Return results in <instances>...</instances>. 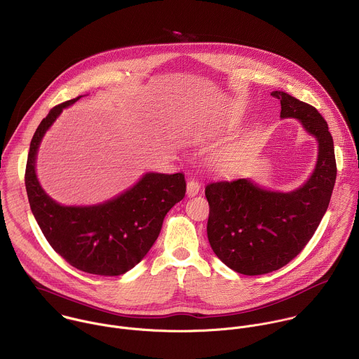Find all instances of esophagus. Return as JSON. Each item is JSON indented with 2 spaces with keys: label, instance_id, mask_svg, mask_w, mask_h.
Listing matches in <instances>:
<instances>
[{
  "label": "esophagus",
  "instance_id": "obj_1",
  "mask_svg": "<svg viewBox=\"0 0 359 359\" xmlns=\"http://www.w3.org/2000/svg\"><path fill=\"white\" fill-rule=\"evenodd\" d=\"M199 191H201V184H199L196 180L188 181V184H187V195H188L189 198L196 196V195L199 194Z\"/></svg>",
  "mask_w": 359,
  "mask_h": 359
}]
</instances>
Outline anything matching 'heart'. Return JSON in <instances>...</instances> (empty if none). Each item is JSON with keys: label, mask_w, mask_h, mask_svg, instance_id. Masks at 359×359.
<instances>
[{"label": "heart", "mask_w": 359, "mask_h": 359, "mask_svg": "<svg viewBox=\"0 0 359 359\" xmlns=\"http://www.w3.org/2000/svg\"><path fill=\"white\" fill-rule=\"evenodd\" d=\"M246 158V147L234 146L219 151L213 157L215 167L222 172H234L243 164Z\"/></svg>", "instance_id": "obj_1"}]
</instances>
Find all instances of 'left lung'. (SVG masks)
Segmentation results:
<instances>
[{
	"mask_svg": "<svg viewBox=\"0 0 359 359\" xmlns=\"http://www.w3.org/2000/svg\"><path fill=\"white\" fill-rule=\"evenodd\" d=\"M281 118H297L316 137V167L295 191L273 192L246 178L208 184V238L217 257L245 276L266 274L291 262L309 242L330 203L337 165L332 133L315 107L273 92Z\"/></svg>",
	"mask_w": 359,
	"mask_h": 359,
	"instance_id": "left-lung-1",
	"label": "left lung"
}]
</instances>
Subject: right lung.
Here are the masks:
<instances>
[{
  "mask_svg": "<svg viewBox=\"0 0 359 359\" xmlns=\"http://www.w3.org/2000/svg\"><path fill=\"white\" fill-rule=\"evenodd\" d=\"M79 97L50 110L37 126L27 154L25 185L32 213L51 248L71 266L90 274L120 276L136 266L158 237L168 210L182 201V172H147L117 198L95 206H62L36 177L39 144L62 110Z\"/></svg>",
  "mask_w": 359,
  "mask_h": 359,
  "instance_id": "add662e5",
  "label": "right lung"
}]
</instances>
